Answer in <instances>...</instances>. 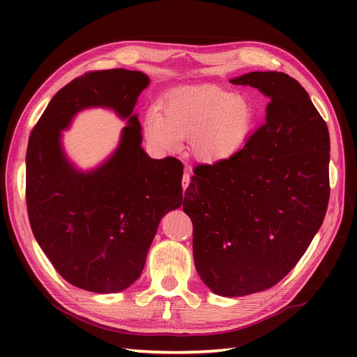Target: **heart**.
I'll return each mask as SVG.
<instances>
[{"label":"heart","instance_id":"1","mask_svg":"<svg viewBox=\"0 0 357 357\" xmlns=\"http://www.w3.org/2000/svg\"><path fill=\"white\" fill-rule=\"evenodd\" d=\"M233 130V121H231V113L227 110L224 105H221L218 113V127H216V133L219 139H225L229 138Z\"/></svg>","mask_w":357,"mask_h":357}]
</instances>
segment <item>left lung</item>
<instances>
[{
	"label": "left lung",
	"mask_w": 357,
	"mask_h": 357,
	"mask_svg": "<svg viewBox=\"0 0 357 357\" xmlns=\"http://www.w3.org/2000/svg\"><path fill=\"white\" fill-rule=\"evenodd\" d=\"M150 79L112 69L75 78L52 98L30 133L26 201L33 236L55 270L82 290L109 294L141 276L161 218L183 201V164L151 159L141 147L135 105ZM89 108L126 123L114 153L82 171L66 156L62 132Z\"/></svg>",
	"instance_id": "1"
}]
</instances>
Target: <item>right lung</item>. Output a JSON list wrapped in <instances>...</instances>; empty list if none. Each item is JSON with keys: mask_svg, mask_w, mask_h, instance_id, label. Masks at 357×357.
<instances>
[{"mask_svg": "<svg viewBox=\"0 0 357 357\" xmlns=\"http://www.w3.org/2000/svg\"><path fill=\"white\" fill-rule=\"evenodd\" d=\"M267 98L244 147L198 165L184 193L195 267L211 291L236 298L276 285L305 253L330 198V135L298 81L280 72L230 79Z\"/></svg>", "mask_w": 357, "mask_h": 357, "instance_id": "right-lung-1", "label": "right lung"}]
</instances>
